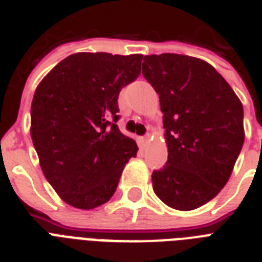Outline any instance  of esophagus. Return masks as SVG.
Segmentation results:
<instances>
[{
	"instance_id": "34e87169",
	"label": "esophagus",
	"mask_w": 262,
	"mask_h": 262,
	"mask_svg": "<svg viewBox=\"0 0 262 262\" xmlns=\"http://www.w3.org/2000/svg\"><path fill=\"white\" fill-rule=\"evenodd\" d=\"M149 136H151V133H149V132H148L147 135L144 136V140H145V141H148V140H149Z\"/></svg>"
}]
</instances>
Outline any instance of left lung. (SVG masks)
<instances>
[{
    "label": "left lung",
    "mask_w": 262,
    "mask_h": 262,
    "mask_svg": "<svg viewBox=\"0 0 262 262\" xmlns=\"http://www.w3.org/2000/svg\"><path fill=\"white\" fill-rule=\"evenodd\" d=\"M143 76L158 92L167 162L152 172L166 205L191 211L217 195L244 145V107L213 67L187 55H145Z\"/></svg>",
    "instance_id": "1"
}]
</instances>
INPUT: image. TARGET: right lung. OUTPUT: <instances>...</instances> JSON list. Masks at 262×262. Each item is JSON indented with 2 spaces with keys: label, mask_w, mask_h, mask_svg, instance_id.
Listing matches in <instances>:
<instances>
[{
  "label": "right lung",
  "mask_w": 262,
  "mask_h": 262,
  "mask_svg": "<svg viewBox=\"0 0 262 262\" xmlns=\"http://www.w3.org/2000/svg\"><path fill=\"white\" fill-rule=\"evenodd\" d=\"M143 55L76 53L40 81L31 104V137L53 189L92 209L114 194L139 151L118 129V95L141 72Z\"/></svg>",
  "instance_id": "add662e5"
}]
</instances>
